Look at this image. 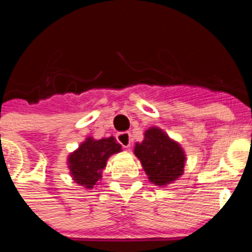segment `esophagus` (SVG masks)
I'll list each match as a JSON object with an SVG mask.
<instances>
[{"label":"esophagus","instance_id":"34e87169","mask_svg":"<svg viewBox=\"0 0 252 252\" xmlns=\"http://www.w3.org/2000/svg\"><path fill=\"white\" fill-rule=\"evenodd\" d=\"M117 141L124 146L125 149H128L131 146V135L130 132H120L117 135Z\"/></svg>","mask_w":252,"mask_h":252}]
</instances>
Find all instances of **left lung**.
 <instances>
[{"label": "left lung", "instance_id": "8db88e82", "mask_svg": "<svg viewBox=\"0 0 252 252\" xmlns=\"http://www.w3.org/2000/svg\"><path fill=\"white\" fill-rule=\"evenodd\" d=\"M133 153L155 186L173 183L184 173V150L159 127L148 128L142 142L135 144Z\"/></svg>", "mask_w": 252, "mask_h": 252}]
</instances>
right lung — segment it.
<instances>
[{
  "instance_id": "add662e5",
  "label": "right lung",
  "mask_w": 252,
  "mask_h": 252,
  "mask_svg": "<svg viewBox=\"0 0 252 252\" xmlns=\"http://www.w3.org/2000/svg\"><path fill=\"white\" fill-rule=\"evenodd\" d=\"M120 151L121 145L113 136L101 140L87 137L68 157V168L73 180L84 188L92 189L102 178L108 158Z\"/></svg>"
}]
</instances>
